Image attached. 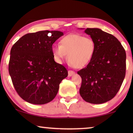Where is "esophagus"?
Wrapping results in <instances>:
<instances>
[{"mask_svg": "<svg viewBox=\"0 0 133 133\" xmlns=\"http://www.w3.org/2000/svg\"><path fill=\"white\" fill-rule=\"evenodd\" d=\"M75 74V72L74 71H72V70H69L68 71V75L69 76H72L73 75H74Z\"/></svg>", "mask_w": 133, "mask_h": 133, "instance_id": "1", "label": "esophagus"}]
</instances>
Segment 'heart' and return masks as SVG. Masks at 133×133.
Here are the masks:
<instances>
[{
    "label": "heart",
    "instance_id": "obj_1",
    "mask_svg": "<svg viewBox=\"0 0 133 133\" xmlns=\"http://www.w3.org/2000/svg\"><path fill=\"white\" fill-rule=\"evenodd\" d=\"M52 52L58 62L66 58L75 68H82L91 61L96 52V44L90 37L78 34H70L62 37L59 45L52 46Z\"/></svg>",
    "mask_w": 133,
    "mask_h": 133
}]
</instances>
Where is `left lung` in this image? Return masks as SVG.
Returning a JSON list of instances; mask_svg holds the SVG:
<instances>
[{
  "mask_svg": "<svg viewBox=\"0 0 133 133\" xmlns=\"http://www.w3.org/2000/svg\"><path fill=\"white\" fill-rule=\"evenodd\" d=\"M84 31L95 42L96 52L87 66L77 71L82 80L80 94L85 102L102 104L120 89L125 75V51L113 35L97 28Z\"/></svg>",
  "mask_w": 133,
  "mask_h": 133,
  "instance_id": "left-lung-1",
  "label": "left lung"
}]
</instances>
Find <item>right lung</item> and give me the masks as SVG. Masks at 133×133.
Returning <instances> with one entry per match:
<instances>
[{"label": "right lung", "mask_w": 133, "mask_h": 133, "mask_svg": "<svg viewBox=\"0 0 133 133\" xmlns=\"http://www.w3.org/2000/svg\"><path fill=\"white\" fill-rule=\"evenodd\" d=\"M63 35L60 31L28 33L11 49L9 72L16 91L26 102H50L57 95L60 83L68 76L67 69L55 62L52 52L53 44Z\"/></svg>", "instance_id": "right-lung-1"}]
</instances>
